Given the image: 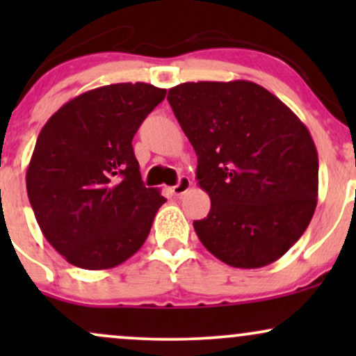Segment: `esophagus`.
I'll return each mask as SVG.
<instances>
[{
  "mask_svg": "<svg viewBox=\"0 0 356 356\" xmlns=\"http://www.w3.org/2000/svg\"><path fill=\"white\" fill-rule=\"evenodd\" d=\"M191 186H192V182H191L189 177H181V179H179V182L172 187L174 195H182L184 192H187L191 189Z\"/></svg>",
  "mask_w": 356,
  "mask_h": 356,
  "instance_id": "1",
  "label": "esophagus"
}]
</instances>
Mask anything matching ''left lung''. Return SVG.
<instances>
[{"label": "left lung", "mask_w": 356, "mask_h": 356, "mask_svg": "<svg viewBox=\"0 0 356 356\" xmlns=\"http://www.w3.org/2000/svg\"><path fill=\"white\" fill-rule=\"evenodd\" d=\"M211 197L194 229L232 268L275 263L303 236L318 202V152L291 108L248 80L187 81L169 90Z\"/></svg>", "instance_id": "1"}]
</instances>
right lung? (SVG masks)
Masks as SVG:
<instances>
[{
  "label": "right lung",
  "mask_w": 356,
  "mask_h": 356,
  "mask_svg": "<svg viewBox=\"0 0 356 356\" xmlns=\"http://www.w3.org/2000/svg\"><path fill=\"white\" fill-rule=\"evenodd\" d=\"M165 88L113 83L56 110L36 140L26 191L48 243L81 269L115 268L145 243L161 191L145 187L132 138Z\"/></svg>",
  "instance_id": "add662e5"
}]
</instances>
